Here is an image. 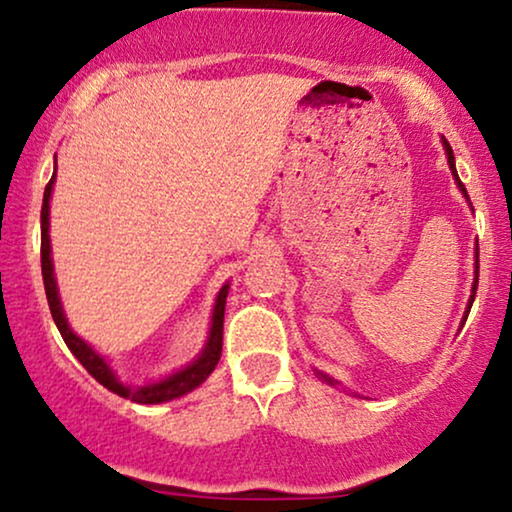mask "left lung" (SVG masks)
I'll return each mask as SVG.
<instances>
[{
	"label": "left lung",
	"mask_w": 512,
	"mask_h": 512,
	"mask_svg": "<svg viewBox=\"0 0 512 512\" xmlns=\"http://www.w3.org/2000/svg\"><path fill=\"white\" fill-rule=\"evenodd\" d=\"M444 149H446V156H449V166H451V170H453V175H456V180H458V173H456V159H453V149H451V144L444 140ZM458 187L463 189V194L465 197H468V189H465V185L463 182L458 180ZM475 268H477V277H475V285H472V296H470V304H468V313H470V308H472V301H475V294H477V280H479V249H477V263H475ZM468 320V318H465ZM323 380H327V382H334L332 377H327V375H323Z\"/></svg>",
	"instance_id": "1"
}]
</instances>
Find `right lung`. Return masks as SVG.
I'll list each match as a JSON object with an SVG mask.
<instances>
[{"label":"right lung","instance_id":"obj_1","mask_svg":"<svg viewBox=\"0 0 512 512\" xmlns=\"http://www.w3.org/2000/svg\"><path fill=\"white\" fill-rule=\"evenodd\" d=\"M52 185H54V175L52 180L47 182L44 187V199H42V246H40V256H42V280H44V292H47V301H49V311H52V318L56 327H59L63 342H66L68 349L73 351V356L78 358L90 375L97 380L99 384H104L106 389H111L113 394L123 396V399H130L135 403H163V401H173L178 396L187 394V391L197 389L201 382L211 375L213 368H216L220 361V351H223V318H225V299H227V285L220 289L216 306H213V318H211V334H208L206 349L201 351V356L194 361L192 365H187L185 370L175 372V375L166 377L163 382L156 384H147V387H125L123 382H118V377L113 375L109 365H106L104 358H99L90 346H87L82 339L75 334L71 327H68L66 318H63L61 311V301H59V292H56V280H54V268H52V246H49V197H52Z\"/></svg>","mask_w":512,"mask_h":512}]
</instances>
